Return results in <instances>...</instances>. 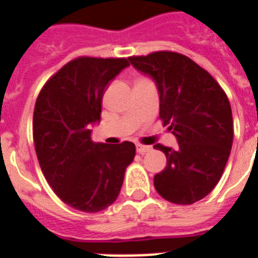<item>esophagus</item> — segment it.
Returning a JSON list of instances; mask_svg holds the SVG:
<instances>
[{
    "instance_id": "obj_1",
    "label": "esophagus",
    "mask_w": 258,
    "mask_h": 258,
    "mask_svg": "<svg viewBox=\"0 0 258 258\" xmlns=\"http://www.w3.org/2000/svg\"><path fill=\"white\" fill-rule=\"evenodd\" d=\"M151 151L150 146H143V145H137V152L138 154H146V152Z\"/></svg>"
}]
</instances>
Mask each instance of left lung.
Masks as SVG:
<instances>
[{
	"label": "left lung",
	"mask_w": 258,
	"mask_h": 258,
	"mask_svg": "<svg viewBox=\"0 0 258 258\" xmlns=\"http://www.w3.org/2000/svg\"><path fill=\"white\" fill-rule=\"evenodd\" d=\"M127 59L155 81L159 116L178 142L175 147L154 146L166 156V166L154 177L155 188L182 206L206 198L220 181L231 151L234 125L226 94L206 70L178 52Z\"/></svg>",
	"instance_id": "obj_1"
}]
</instances>
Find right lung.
I'll return each mask as SVG.
<instances>
[{"label": "right lung", "mask_w": 258, "mask_h": 258, "mask_svg": "<svg viewBox=\"0 0 258 258\" xmlns=\"http://www.w3.org/2000/svg\"><path fill=\"white\" fill-rule=\"evenodd\" d=\"M129 66L125 58L74 59L44 85L33 112V141L41 170L54 192L77 211H103L118 197L126 166L136 156L132 142H93L102 98Z\"/></svg>", "instance_id": "1"}]
</instances>
